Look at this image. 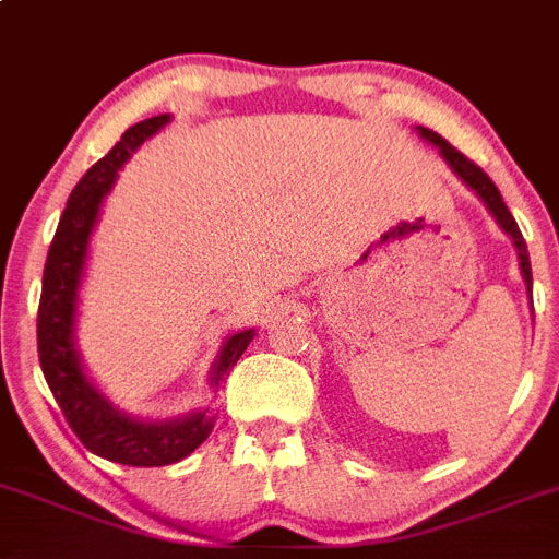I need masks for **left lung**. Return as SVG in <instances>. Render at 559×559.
I'll list each match as a JSON object with an SVG mask.
<instances>
[{
	"instance_id": "8db88e82",
	"label": "left lung",
	"mask_w": 559,
	"mask_h": 559,
	"mask_svg": "<svg viewBox=\"0 0 559 559\" xmlns=\"http://www.w3.org/2000/svg\"><path fill=\"white\" fill-rule=\"evenodd\" d=\"M419 134L427 140V143L439 145L441 157L448 159L450 168H453V171L459 174V177L464 179V182H467V186L473 188L475 193H478V197L484 199V205H487L489 213H492L495 219H498V225H501L503 230H507L509 236H512L514 247H518V259H521L523 281H526L528 293H532V264H528L526 241H523L521 230H518V222H514V216H512V213H509L507 202H503V199H501V191L495 188L492 179H489L487 174H484L481 168H478V165L473 163V159L464 157V154H461L459 148H453V145H450L444 138H441V134H436L433 129H425V126H419Z\"/></svg>"
}]
</instances>
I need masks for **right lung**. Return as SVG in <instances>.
Returning a JSON list of instances; mask_svg holds the SVG:
<instances>
[{"instance_id":"obj_1","label":"right lung","mask_w":559,"mask_h":559,"mask_svg":"<svg viewBox=\"0 0 559 559\" xmlns=\"http://www.w3.org/2000/svg\"><path fill=\"white\" fill-rule=\"evenodd\" d=\"M168 123V115L140 120L132 129H126L120 143L104 159L92 165L81 177L75 191L67 199L58 230L52 236L47 252L45 281H41V300H38V362L45 371V380L56 396L67 425L81 439L90 453L100 459L129 464V467H165L174 461L186 459L188 453L207 439L213 430V416L193 414L179 421H138L118 414L95 388L86 382L78 354L72 348V323H75L78 281L84 270L86 241L98 219V207L109 193L111 182L118 179V168L132 157V152L152 138L159 126ZM252 329L227 337L219 354V362L213 366V385H219L222 377L236 366L245 348L250 346Z\"/></svg>"}]
</instances>
